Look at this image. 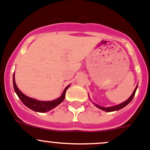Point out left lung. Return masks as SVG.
<instances>
[{
  "label": "left lung",
  "instance_id": "8db88e82",
  "mask_svg": "<svg viewBox=\"0 0 150 150\" xmlns=\"http://www.w3.org/2000/svg\"><path fill=\"white\" fill-rule=\"evenodd\" d=\"M137 87H138V85L136 86V88H135V90H134V91H133V94L130 96V97L129 98L127 99V100H125V101L123 102V103H120V104L117 105V106H112V107H102V106H98V105H96V104H95V105H96V106H97L98 108H99V109H102V110L105 111V112H114V111H117V110H119V109H122V108L125 107V106H127V105L128 104V103H130V101H131L132 99L133 98V97H134V96H135V93H136V89H137Z\"/></svg>",
  "mask_w": 150,
  "mask_h": 150
}]
</instances>
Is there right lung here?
<instances>
[{
    "label": "right lung",
    "instance_id": "right-lung-1",
    "mask_svg": "<svg viewBox=\"0 0 150 150\" xmlns=\"http://www.w3.org/2000/svg\"><path fill=\"white\" fill-rule=\"evenodd\" d=\"M13 85H14V91L16 92L17 95L18 96L19 98L21 100V101L28 107L29 109L38 112H47L51 109H54L57 106H58L60 103H61L65 99V96H66V90L69 88V85L66 87V89L63 91V94L59 98L56 100H52V101H41V100H37L35 99L31 98L28 97L25 95L23 94L21 91L18 89L17 86L16 85L15 80H14V74L13 75Z\"/></svg>",
    "mask_w": 150,
    "mask_h": 150
}]
</instances>
